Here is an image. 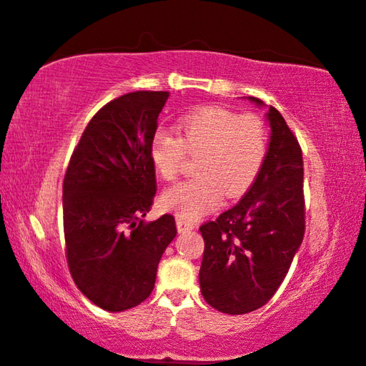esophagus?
I'll return each instance as SVG.
<instances>
[{
  "label": "esophagus",
  "instance_id": "1",
  "mask_svg": "<svg viewBox=\"0 0 366 366\" xmlns=\"http://www.w3.org/2000/svg\"><path fill=\"white\" fill-rule=\"evenodd\" d=\"M176 224H177L179 232H187V230H192L195 227L194 222H190V220L182 219V217H177L176 219Z\"/></svg>",
  "mask_w": 366,
  "mask_h": 366
}]
</instances>
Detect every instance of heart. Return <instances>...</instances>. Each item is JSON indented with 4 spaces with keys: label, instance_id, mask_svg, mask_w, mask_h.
<instances>
[{
    "label": "heart",
    "instance_id": "b5f03b06",
    "mask_svg": "<svg viewBox=\"0 0 366 366\" xmlns=\"http://www.w3.org/2000/svg\"><path fill=\"white\" fill-rule=\"evenodd\" d=\"M177 136L166 129L154 132L151 162L164 181H176L187 156L197 157V176L162 194L164 209L182 219H197L229 199L244 195L259 179L269 156V129L254 112H237L222 106H202L177 121Z\"/></svg>",
    "mask_w": 366,
    "mask_h": 366
}]
</instances>
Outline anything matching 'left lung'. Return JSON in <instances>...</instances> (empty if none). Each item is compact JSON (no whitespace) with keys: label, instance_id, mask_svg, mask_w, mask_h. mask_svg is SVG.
Returning <instances> with one entry per match:
<instances>
[{"label":"left lung","instance_id":"1","mask_svg":"<svg viewBox=\"0 0 366 366\" xmlns=\"http://www.w3.org/2000/svg\"><path fill=\"white\" fill-rule=\"evenodd\" d=\"M267 117L272 134L259 179L239 204L200 225V292L229 315L254 312L275 295L305 234L302 147L274 106Z\"/></svg>","mask_w":366,"mask_h":366}]
</instances>
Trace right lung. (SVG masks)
Returning a JSON list of instances; mask_svg holds the SVG:
<instances>
[{"label": "right lung", "instance_id": "add662e5", "mask_svg": "<svg viewBox=\"0 0 366 366\" xmlns=\"http://www.w3.org/2000/svg\"><path fill=\"white\" fill-rule=\"evenodd\" d=\"M167 97L136 91L107 102L66 169V260L74 284L102 310H127L151 295L159 260L177 234L171 214L142 220L157 190L149 147Z\"/></svg>", "mask_w": 366, "mask_h": 366}]
</instances>
